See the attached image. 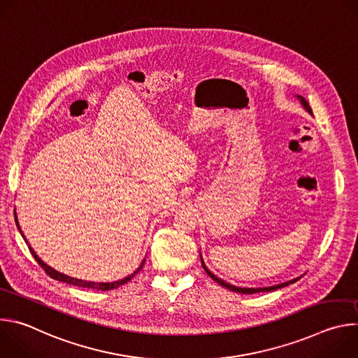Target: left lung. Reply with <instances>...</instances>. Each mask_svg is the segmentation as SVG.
Listing matches in <instances>:
<instances>
[{"mask_svg":"<svg viewBox=\"0 0 358 358\" xmlns=\"http://www.w3.org/2000/svg\"><path fill=\"white\" fill-rule=\"evenodd\" d=\"M296 97L299 99V101H300V105L303 106V109L308 112L309 115H313L312 113V109H310V106H309V103L308 101H306V99L303 97V96H300V94H296ZM199 258H201V264H202V268H203V271H206L207 273H208V276L211 278V279H214L218 285H221V286H224V287H227V289H229V290H232V292H235V293H242V294H253V293H259V292H272V290H276V289H280V287H285V286H287V285H292V283H294L299 278H296V279H292V280H287V282H283V283H279V285H275V286H268V287H238V286H234V285H231V283H227L225 280H222V279H220V278H217L208 268H207V265H206V262H203V259H202V255H201V252H199Z\"/></svg>","mask_w":358,"mask_h":358,"instance_id":"left-lung-1","label":"left lung"}]
</instances>
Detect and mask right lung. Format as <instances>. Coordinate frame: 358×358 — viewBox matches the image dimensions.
Returning <instances> with one entry per match:
<instances>
[{
    "label": "right lung",
    "instance_id": "right-lung-1",
    "mask_svg": "<svg viewBox=\"0 0 358 358\" xmlns=\"http://www.w3.org/2000/svg\"><path fill=\"white\" fill-rule=\"evenodd\" d=\"M15 224H17V227H18V229H20V232H21V235H22V238L25 239V242L28 243V241H27V238L24 236V234H22V231H21V227H20V222H18V217H17V213H15ZM28 248H29V250H31V253H32V257L35 258V261L42 266V269L52 278V279H55V280H59V282H65V283H69V285H73V286H79V287H86V289H94V290H112V289H116V287H119V286H122V285H124V283H127L133 276H136L138 272H140V269L143 268V265H144V262H145V258L141 261V264H140V266L131 273V275H129V276H126V278H123V279H120V280H115V282H90V280H82V279H76V278H71V276H68V275H64V273H61V272H58V271H55L54 268H50V266H48L39 257L38 255L35 253V250L31 248V245L28 243Z\"/></svg>",
    "mask_w": 358,
    "mask_h": 358
}]
</instances>
